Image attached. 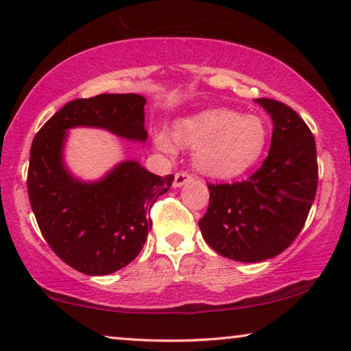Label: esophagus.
I'll list each match as a JSON object with an SVG mask.
<instances>
[{
	"label": "esophagus",
	"mask_w": 351,
	"mask_h": 351,
	"mask_svg": "<svg viewBox=\"0 0 351 351\" xmlns=\"http://www.w3.org/2000/svg\"><path fill=\"white\" fill-rule=\"evenodd\" d=\"M192 176L189 173H186V171H180V173L175 175V181H173V186L175 187H181L184 186L187 181H191Z\"/></svg>",
	"instance_id": "34e87169"
}]
</instances>
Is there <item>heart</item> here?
I'll return each mask as SVG.
<instances>
[{
    "label": "heart",
    "instance_id": "obj_1",
    "mask_svg": "<svg viewBox=\"0 0 351 351\" xmlns=\"http://www.w3.org/2000/svg\"><path fill=\"white\" fill-rule=\"evenodd\" d=\"M178 145L193 148V165L214 178H234L252 169L268 146V125L260 117L230 108H208L175 124ZM156 148L175 156L178 146L169 132L158 129Z\"/></svg>",
    "mask_w": 351,
    "mask_h": 351
}]
</instances>
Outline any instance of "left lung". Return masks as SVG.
Here are the masks:
<instances>
[{
	"label": "left lung",
	"mask_w": 351,
	"mask_h": 351,
	"mask_svg": "<svg viewBox=\"0 0 351 351\" xmlns=\"http://www.w3.org/2000/svg\"><path fill=\"white\" fill-rule=\"evenodd\" d=\"M273 121L269 154L247 181L209 184V205L198 222L219 255L258 263L279 255L304 227L317 193L315 140L295 110L255 99Z\"/></svg>",
	"instance_id": "obj_1"
}]
</instances>
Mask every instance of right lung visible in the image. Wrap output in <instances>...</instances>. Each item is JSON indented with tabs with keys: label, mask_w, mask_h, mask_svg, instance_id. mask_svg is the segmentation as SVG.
<instances>
[{
	"label": "right lung",
	"mask_w": 351,
	"mask_h": 351,
	"mask_svg": "<svg viewBox=\"0 0 351 351\" xmlns=\"http://www.w3.org/2000/svg\"><path fill=\"white\" fill-rule=\"evenodd\" d=\"M145 106L135 93L75 99L42 125L31 145L26 184L36 221L53 252L83 274H112L137 257L151 230L149 209L175 176L162 178L128 159L97 180H82L66 164L69 130L102 129L146 143Z\"/></svg>",
	"instance_id": "right-lung-1"
}]
</instances>
